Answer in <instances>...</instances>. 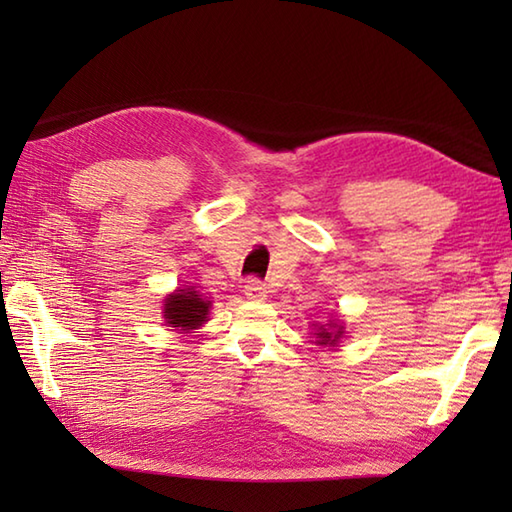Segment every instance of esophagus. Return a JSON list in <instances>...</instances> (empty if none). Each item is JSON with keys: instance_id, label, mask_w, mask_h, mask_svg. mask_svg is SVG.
Masks as SVG:
<instances>
[{"instance_id": "34e87169", "label": "esophagus", "mask_w": 512, "mask_h": 512, "mask_svg": "<svg viewBox=\"0 0 512 512\" xmlns=\"http://www.w3.org/2000/svg\"><path fill=\"white\" fill-rule=\"evenodd\" d=\"M244 295L250 301H264L266 299V286L259 279H255V277L248 279L246 286H244Z\"/></svg>"}]
</instances>
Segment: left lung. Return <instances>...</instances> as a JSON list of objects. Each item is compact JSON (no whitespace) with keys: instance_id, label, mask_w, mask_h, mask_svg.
<instances>
[{"instance_id":"1","label":"left lung","mask_w":512,"mask_h":512,"mask_svg":"<svg viewBox=\"0 0 512 512\" xmlns=\"http://www.w3.org/2000/svg\"><path fill=\"white\" fill-rule=\"evenodd\" d=\"M314 336H317V343L319 345H336L339 343V339L343 336V325L339 323H328V328H323V325H319L317 332H314Z\"/></svg>"}]
</instances>
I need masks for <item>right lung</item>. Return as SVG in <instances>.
Listing matches in <instances>:
<instances>
[{
	"label": "right lung",
	"instance_id": "add662e5",
	"mask_svg": "<svg viewBox=\"0 0 512 512\" xmlns=\"http://www.w3.org/2000/svg\"><path fill=\"white\" fill-rule=\"evenodd\" d=\"M162 317H165V325L169 328H176L180 332H191L198 330L200 325L209 319V308L211 301L202 297L198 290L191 288H180L165 299V306H162Z\"/></svg>",
	"mask_w": 512,
	"mask_h": 512
}]
</instances>
